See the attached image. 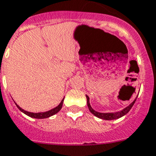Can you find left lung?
I'll return each instance as SVG.
<instances>
[{
	"label": "left lung",
	"instance_id": "obj_1",
	"mask_svg": "<svg viewBox=\"0 0 156 156\" xmlns=\"http://www.w3.org/2000/svg\"><path fill=\"white\" fill-rule=\"evenodd\" d=\"M86 98H87V105H88V108L90 109V111L92 112L93 114L95 116L98 117V118H101V119H103V120H115V119H118L121 116H125V114H127L128 112L130 111V109L132 108V107L133 106V105H134L135 101L136 100V98L133 101V102L131 103L129 105V106L126 107L125 108H124L123 110L120 111V112H97L95 111L94 109H93V108L91 107L90 104V98H89L87 95H86Z\"/></svg>",
	"mask_w": 156,
	"mask_h": 156
}]
</instances>
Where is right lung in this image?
Instances as JSON below:
<instances>
[{
    "instance_id": "obj_1",
    "label": "right lung",
    "mask_w": 156,
    "mask_h": 156,
    "mask_svg": "<svg viewBox=\"0 0 156 156\" xmlns=\"http://www.w3.org/2000/svg\"><path fill=\"white\" fill-rule=\"evenodd\" d=\"M63 100L64 98L62 100V101L60 102V104L58 105V106H56L55 108H52L51 110L48 111V112H36V113H34V112H27V111L23 110V108H21L20 107L16 105V106L17 108H19L20 110L22 112H23L24 114L27 115L28 116L30 117H32V118H36V119H44V118H48V117H50V116H53V115L56 114L57 112H58L60 111V109L62 108V103H63Z\"/></svg>"
}]
</instances>
